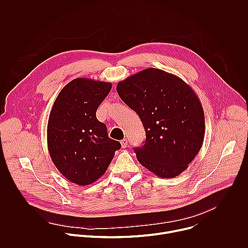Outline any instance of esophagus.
I'll use <instances>...</instances> for the list:
<instances>
[{"label":"esophagus","mask_w":248,"mask_h":248,"mask_svg":"<svg viewBox=\"0 0 248 248\" xmlns=\"http://www.w3.org/2000/svg\"><path fill=\"white\" fill-rule=\"evenodd\" d=\"M127 143H128V140L125 139V138L121 141V144H122V147H123V148H126V147H127Z\"/></svg>","instance_id":"34e87169"}]
</instances>
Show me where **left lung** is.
<instances>
[{
	"instance_id": "obj_1",
	"label": "left lung",
	"mask_w": 248,
	"mask_h": 248,
	"mask_svg": "<svg viewBox=\"0 0 248 248\" xmlns=\"http://www.w3.org/2000/svg\"><path fill=\"white\" fill-rule=\"evenodd\" d=\"M121 99L136 112L145 129L138 162L160 178L181 174L199 152L205 131L201 102L179 77L150 67L117 85Z\"/></svg>"
}]
</instances>
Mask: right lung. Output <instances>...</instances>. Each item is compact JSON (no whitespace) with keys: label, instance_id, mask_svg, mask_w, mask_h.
<instances>
[{"label":"right lung","instance_id":"obj_1","mask_svg":"<svg viewBox=\"0 0 248 248\" xmlns=\"http://www.w3.org/2000/svg\"><path fill=\"white\" fill-rule=\"evenodd\" d=\"M111 88L110 82L76 78L54 102L47 127L48 150L59 171L76 185L88 186L101 178L121 148L96 118Z\"/></svg>","mask_w":248,"mask_h":248}]
</instances>
